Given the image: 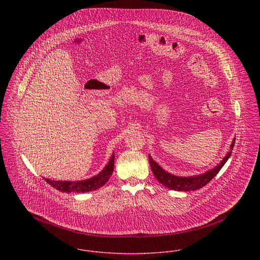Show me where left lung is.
Instances as JSON below:
<instances>
[{
  "instance_id": "left-lung-1",
  "label": "left lung",
  "mask_w": 260,
  "mask_h": 260,
  "mask_svg": "<svg viewBox=\"0 0 260 260\" xmlns=\"http://www.w3.org/2000/svg\"><path fill=\"white\" fill-rule=\"evenodd\" d=\"M235 143V138L233 139L231 145H230V151L226 154V156L221 160V162L215 166L213 169L208 170L207 172L195 175V176H188V177H180L172 175L168 172H166L163 168H161L149 155V163L151 166V170L154 174V176L157 178V180L165 187H168L169 189H173L176 191H194L197 189H200L201 187L206 185L210 180H212L213 177L216 176V174L220 171L225 162L229 159L231 155V150L233 149Z\"/></svg>"
}]
</instances>
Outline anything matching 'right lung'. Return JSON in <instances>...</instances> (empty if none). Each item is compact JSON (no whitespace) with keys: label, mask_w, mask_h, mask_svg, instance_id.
Segmentation results:
<instances>
[{"label":"right lung","mask_w":260,"mask_h":260,"mask_svg":"<svg viewBox=\"0 0 260 260\" xmlns=\"http://www.w3.org/2000/svg\"><path fill=\"white\" fill-rule=\"evenodd\" d=\"M114 153L112 154V157L108 162V164L105 166V168L97 175L93 176L92 178L81 180V181H55L50 180L47 178H44L46 182H48L51 186L56 188L57 190L61 192H74V193H86L93 190H96L100 187L104 185L109 178L111 177L113 170H114Z\"/></svg>","instance_id":"right-lung-1"}]
</instances>
